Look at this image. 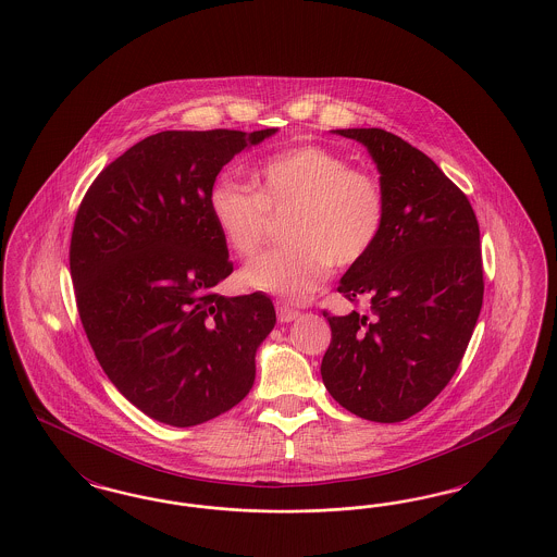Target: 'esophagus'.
I'll use <instances>...</instances> for the list:
<instances>
[{"instance_id":"esophagus-1","label":"esophagus","mask_w":557,"mask_h":557,"mask_svg":"<svg viewBox=\"0 0 557 557\" xmlns=\"http://www.w3.org/2000/svg\"><path fill=\"white\" fill-rule=\"evenodd\" d=\"M298 318H300V311L290 309V307H286V305H277V321H280V323H290V321Z\"/></svg>"}]
</instances>
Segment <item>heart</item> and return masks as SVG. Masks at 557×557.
<instances>
[{"label":"heart","mask_w":557,"mask_h":557,"mask_svg":"<svg viewBox=\"0 0 557 557\" xmlns=\"http://www.w3.org/2000/svg\"><path fill=\"white\" fill-rule=\"evenodd\" d=\"M252 182L255 189L219 180L209 191L212 223L239 259L259 252L271 212L288 211L284 236L290 242L242 269L248 288L300 302L325 282L332 265L361 263L382 234V187L334 150L305 144L277 152L252 171Z\"/></svg>","instance_id":"obj_1"}]
</instances>
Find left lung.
<instances>
[{
	"mask_svg": "<svg viewBox=\"0 0 557 557\" xmlns=\"http://www.w3.org/2000/svg\"><path fill=\"white\" fill-rule=\"evenodd\" d=\"M363 144L386 200L382 234L348 267L338 292L366 298L371 315L332 318L321 361L327 393L382 424L422 411L459 368L482 307L476 214L424 152L384 129H336Z\"/></svg>",
	"mask_w": 557,
	"mask_h": 557,
	"instance_id": "8db88e82",
	"label": "left lung"
}]
</instances>
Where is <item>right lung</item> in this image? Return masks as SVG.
<instances>
[{"label":"right lung","mask_w":557,"mask_h":557,"mask_svg":"<svg viewBox=\"0 0 557 557\" xmlns=\"http://www.w3.org/2000/svg\"><path fill=\"white\" fill-rule=\"evenodd\" d=\"M263 132H160L96 177L71 238L87 341L119 393L175 428L230 411L275 325L263 292L221 296L234 265L209 214L219 171Z\"/></svg>","instance_id":"add662e5"}]
</instances>
